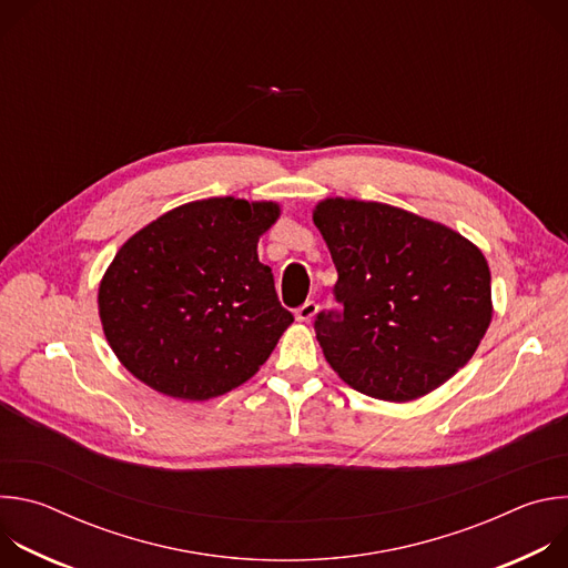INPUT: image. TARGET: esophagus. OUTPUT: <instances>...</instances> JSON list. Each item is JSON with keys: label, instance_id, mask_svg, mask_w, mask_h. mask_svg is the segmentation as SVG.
I'll use <instances>...</instances> for the list:
<instances>
[{"label": "esophagus", "instance_id": "esophagus-1", "mask_svg": "<svg viewBox=\"0 0 568 568\" xmlns=\"http://www.w3.org/2000/svg\"><path fill=\"white\" fill-rule=\"evenodd\" d=\"M316 310H318V305L314 303V301H305L298 310H296V321H301V323H307L314 314H316Z\"/></svg>", "mask_w": 568, "mask_h": 568}]
</instances>
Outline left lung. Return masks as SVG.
Returning <instances> with one entry per match:
<instances>
[{
    "instance_id": "left-lung-1",
    "label": "left lung",
    "mask_w": 568,
    "mask_h": 568,
    "mask_svg": "<svg viewBox=\"0 0 568 568\" xmlns=\"http://www.w3.org/2000/svg\"><path fill=\"white\" fill-rule=\"evenodd\" d=\"M312 220L337 267L342 312H318L316 339L355 390L409 402L445 384L493 321L490 267L454 229L397 206L328 197Z\"/></svg>"
}]
</instances>
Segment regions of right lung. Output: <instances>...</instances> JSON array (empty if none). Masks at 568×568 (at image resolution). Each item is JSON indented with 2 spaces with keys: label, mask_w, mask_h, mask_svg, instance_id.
Segmentation results:
<instances>
[{
  "label": "right lung",
  "mask_w": 568,
  "mask_h": 568,
  "mask_svg": "<svg viewBox=\"0 0 568 568\" xmlns=\"http://www.w3.org/2000/svg\"><path fill=\"white\" fill-rule=\"evenodd\" d=\"M276 202L209 197L182 204L116 252L99 287L103 333L150 388L211 399L258 373L294 321L258 261Z\"/></svg>",
  "instance_id": "right-lung-1"
}]
</instances>
